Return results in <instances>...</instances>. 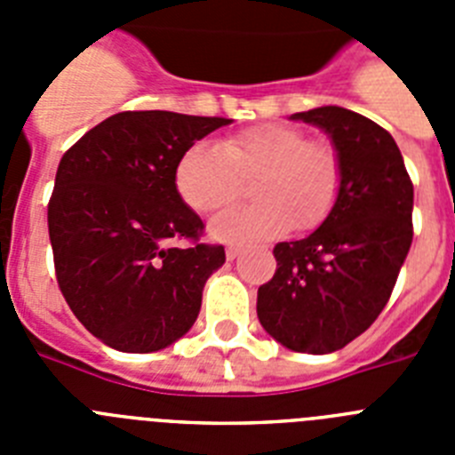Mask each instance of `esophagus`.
<instances>
[{"mask_svg":"<svg viewBox=\"0 0 455 455\" xmlns=\"http://www.w3.org/2000/svg\"><path fill=\"white\" fill-rule=\"evenodd\" d=\"M241 255V248L239 246H228L225 248V257H228V259H236V257Z\"/></svg>","mask_w":455,"mask_h":455,"instance_id":"34e87169","label":"esophagus"}]
</instances>
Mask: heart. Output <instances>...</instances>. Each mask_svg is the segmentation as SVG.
Here are the masks:
<instances>
[{"label": "heart", "mask_w": 455, "mask_h": 455, "mask_svg": "<svg viewBox=\"0 0 455 455\" xmlns=\"http://www.w3.org/2000/svg\"><path fill=\"white\" fill-rule=\"evenodd\" d=\"M246 207L225 209L212 220L223 241L273 239L293 225L315 230L331 216L341 191V162L325 140H309L293 124H257L219 143H193L175 166V188L200 214L235 203L255 180Z\"/></svg>", "instance_id": "heart-1"}]
</instances>
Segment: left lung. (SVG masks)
I'll return each mask as SVG.
<instances>
[{"label": "left lung", "instance_id": "left-lung-1", "mask_svg": "<svg viewBox=\"0 0 455 455\" xmlns=\"http://www.w3.org/2000/svg\"><path fill=\"white\" fill-rule=\"evenodd\" d=\"M291 120L331 136L341 191L309 236L273 248L277 268L257 289L264 331L296 353L339 351L387 305L412 243V182L392 134L344 107H319Z\"/></svg>", "mask_w": 455, "mask_h": 455}]
</instances>
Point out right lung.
Wrapping results in <instances>:
<instances>
[{
    "label": "right lung",
    "instance_id": "right-lung-1",
    "mask_svg": "<svg viewBox=\"0 0 455 455\" xmlns=\"http://www.w3.org/2000/svg\"><path fill=\"white\" fill-rule=\"evenodd\" d=\"M172 111H123L61 156L47 204L59 289L91 335L123 353L171 347L196 323L225 248L175 188L180 156L230 124ZM188 238L191 247H171Z\"/></svg>",
    "mask_w": 455,
    "mask_h": 455
}]
</instances>
